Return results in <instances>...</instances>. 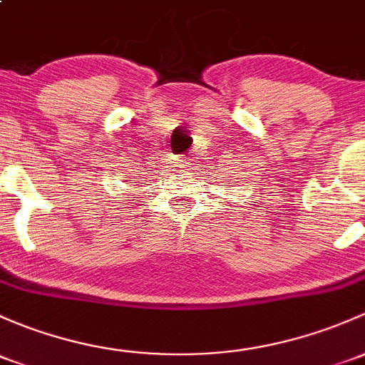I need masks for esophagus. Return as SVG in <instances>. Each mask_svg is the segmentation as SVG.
Listing matches in <instances>:
<instances>
[{
    "instance_id": "1",
    "label": "esophagus",
    "mask_w": 365,
    "mask_h": 365,
    "mask_svg": "<svg viewBox=\"0 0 365 365\" xmlns=\"http://www.w3.org/2000/svg\"><path fill=\"white\" fill-rule=\"evenodd\" d=\"M189 159H185V157H182V159H180V164H178V166L180 168H189Z\"/></svg>"
}]
</instances>
